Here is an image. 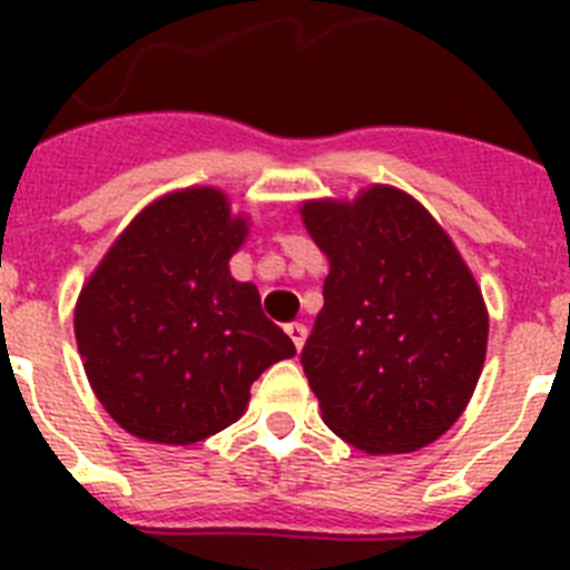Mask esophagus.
Segmentation results:
<instances>
[{
    "label": "esophagus",
    "instance_id": "34e87169",
    "mask_svg": "<svg viewBox=\"0 0 570 570\" xmlns=\"http://www.w3.org/2000/svg\"><path fill=\"white\" fill-rule=\"evenodd\" d=\"M285 334L291 336V342L296 345V351H302V345H305V336H308V328H305L302 322H291V325H285Z\"/></svg>",
    "mask_w": 570,
    "mask_h": 570
}]
</instances>
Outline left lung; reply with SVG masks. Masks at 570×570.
Instances as JSON below:
<instances>
[{
    "mask_svg": "<svg viewBox=\"0 0 570 570\" xmlns=\"http://www.w3.org/2000/svg\"><path fill=\"white\" fill-rule=\"evenodd\" d=\"M331 262L302 367L322 420L365 454H407L460 420L488 345V314L454 242L416 199L374 185L302 205Z\"/></svg>",
    "mask_w": 570,
    "mask_h": 570,
    "instance_id": "obj_1",
    "label": "left lung"
}]
</instances>
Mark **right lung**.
Returning <instances> with one entry per match:
<instances>
[{
	"mask_svg": "<svg viewBox=\"0 0 570 570\" xmlns=\"http://www.w3.org/2000/svg\"><path fill=\"white\" fill-rule=\"evenodd\" d=\"M245 234L225 194L179 190L136 216L79 294L85 374L128 434L208 440L239 420L265 367L296 354L259 291L230 276Z\"/></svg>",
	"mask_w": 570,
	"mask_h": 570,
	"instance_id": "1",
	"label": "right lung"
}]
</instances>
